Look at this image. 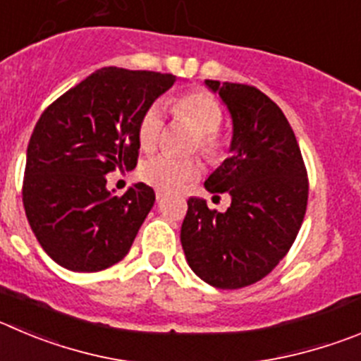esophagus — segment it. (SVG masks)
Instances as JSON below:
<instances>
[{"mask_svg":"<svg viewBox=\"0 0 361 361\" xmlns=\"http://www.w3.org/2000/svg\"><path fill=\"white\" fill-rule=\"evenodd\" d=\"M154 196H157V201H161L165 196H167V192L161 190V188H157V190H154Z\"/></svg>","mask_w":361,"mask_h":361,"instance_id":"obj_1","label":"esophagus"}]
</instances>
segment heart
I'll use <instances>...</instances> for the list:
<instances>
[{
  "mask_svg": "<svg viewBox=\"0 0 361 361\" xmlns=\"http://www.w3.org/2000/svg\"><path fill=\"white\" fill-rule=\"evenodd\" d=\"M171 110L178 119H185L194 124L197 133L196 147H200L208 158L217 160L226 149V137L219 128L222 124V106L207 90H192L171 99ZM164 133V112L161 104L151 103L144 110L137 128L139 144L144 151H153L160 144ZM203 173L200 158H180L171 153H160L144 161L140 176L153 187L161 190L176 192L187 187L190 181L197 180Z\"/></svg>",
  "mask_w": 361,
  "mask_h": 361,
  "instance_id": "obj_1",
  "label": "heart"
}]
</instances>
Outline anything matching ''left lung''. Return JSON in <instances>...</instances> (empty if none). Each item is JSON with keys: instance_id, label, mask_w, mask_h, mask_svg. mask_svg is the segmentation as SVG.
<instances>
[{"instance_id": "1", "label": "left lung", "mask_w": 361, "mask_h": 361, "mask_svg": "<svg viewBox=\"0 0 361 361\" xmlns=\"http://www.w3.org/2000/svg\"><path fill=\"white\" fill-rule=\"evenodd\" d=\"M207 85L230 110L233 140L204 187L230 194L231 207L221 214L190 197L180 238L192 271L233 290L265 278L292 247L308 204V173L294 130L271 97L244 83Z\"/></svg>"}]
</instances>
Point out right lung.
<instances>
[{
  "mask_svg": "<svg viewBox=\"0 0 361 361\" xmlns=\"http://www.w3.org/2000/svg\"><path fill=\"white\" fill-rule=\"evenodd\" d=\"M176 82L173 74L104 67L53 101L26 151L23 204L32 231L59 265L97 272L123 260L154 204L149 185L123 196L106 174L133 169L144 110Z\"/></svg>",
  "mask_w": 361,
  "mask_h": 361,
  "instance_id": "1",
  "label": "right lung"
}]
</instances>
